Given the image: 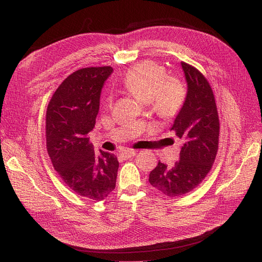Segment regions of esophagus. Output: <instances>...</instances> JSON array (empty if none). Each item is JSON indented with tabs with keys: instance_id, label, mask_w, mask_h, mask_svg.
Instances as JSON below:
<instances>
[{
	"instance_id": "esophagus-1",
	"label": "esophagus",
	"mask_w": 262,
	"mask_h": 262,
	"mask_svg": "<svg viewBox=\"0 0 262 262\" xmlns=\"http://www.w3.org/2000/svg\"><path fill=\"white\" fill-rule=\"evenodd\" d=\"M136 154H137L136 150H124V152L120 153V157L122 160H129V158L136 156Z\"/></svg>"
}]
</instances>
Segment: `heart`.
<instances>
[{
	"instance_id": "heart-1",
	"label": "heart",
	"mask_w": 262,
	"mask_h": 262,
	"mask_svg": "<svg viewBox=\"0 0 262 262\" xmlns=\"http://www.w3.org/2000/svg\"><path fill=\"white\" fill-rule=\"evenodd\" d=\"M123 89L137 98L148 102L153 112L164 119L177 116L187 97L185 85L177 77H167L164 67L142 62L131 68L122 78ZM113 104V96L107 99Z\"/></svg>"
}]
</instances>
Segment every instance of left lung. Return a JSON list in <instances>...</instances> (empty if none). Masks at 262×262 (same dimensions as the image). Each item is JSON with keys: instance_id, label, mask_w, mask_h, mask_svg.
<instances>
[{"instance_id": "obj_1", "label": "left lung", "mask_w": 262, "mask_h": 262, "mask_svg": "<svg viewBox=\"0 0 262 262\" xmlns=\"http://www.w3.org/2000/svg\"><path fill=\"white\" fill-rule=\"evenodd\" d=\"M188 85L184 107L171 131L181 140L180 157L172 166L158 162L148 181L163 194L175 198L192 191L207 177L219 149L220 120L215 97L207 78L181 62Z\"/></svg>"}]
</instances>
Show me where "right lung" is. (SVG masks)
<instances>
[{"label":"right lung","instance_id":"1","mask_svg":"<svg viewBox=\"0 0 262 262\" xmlns=\"http://www.w3.org/2000/svg\"><path fill=\"white\" fill-rule=\"evenodd\" d=\"M112 72V67L75 71L54 92L46 113L47 150L55 171L72 191L94 201L114 191L119 168L117 156L95 154L89 138L101 87Z\"/></svg>","mask_w":262,"mask_h":262}]
</instances>
